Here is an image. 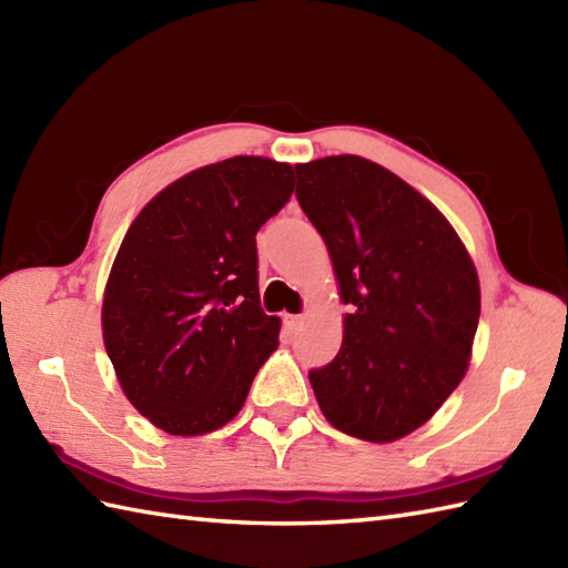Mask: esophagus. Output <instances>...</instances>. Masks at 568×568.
<instances>
[{
  "label": "esophagus",
  "instance_id": "esophagus-1",
  "mask_svg": "<svg viewBox=\"0 0 568 568\" xmlns=\"http://www.w3.org/2000/svg\"><path fill=\"white\" fill-rule=\"evenodd\" d=\"M283 324H285L287 332L295 334L300 327H303V317H300V315H285V317H283Z\"/></svg>",
  "mask_w": 568,
  "mask_h": 568
}]
</instances>
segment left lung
I'll use <instances>...</instances> for the list:
<instances>
[{"label": "left lung", "mask_w": 568, "mask_h": 568, "mask_svg": "<svg viewBox=\"0 0 568 568\" xmlns=\"http://www.w3.org/2000/svg\"><path fill=\"white\" fill-rule=\"evenodd\" d=\"M297 202L329 248L339 354L310 371L329 425L395 442L437 413L468 368L480 315L476 265L446 216L361 155L295 165Z\"/></svg>", "instance_id": "obj_1"}]
</instances>
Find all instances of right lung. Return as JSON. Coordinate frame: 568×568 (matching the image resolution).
<instances>
[{
    "label": "right lung",
    "mask_w": 568,
    "mask_h": 568,
    "mask_svg": "<svg viewBox=\"0 0 568 568\" xmlns=\"http://www.w3.org/2000/svg\"><path fill=\"white\" fill-rule=\"evenodd\" d=\"M293 187V165L236 155L175 180L129 226L104 287L102 334L129 403L159 429L197 437L224 427L277 348L256 234Z\"/></svg>",
    "instance_id": "right-lung-1"
}]
</instances>
